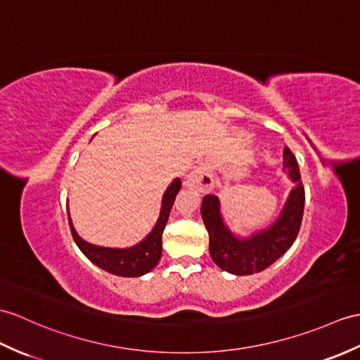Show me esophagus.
Returning a JSON list of instances; mask_svg holds the SVG:
<instances>
[{"label":"esophagus","instance_id":"1","mask_svg":"<svg viewBox=\"0 0 360 360\" xmlns=\"http://www.w3.org/2000/svg\"><path fill=\"white\" fill-rule=\"evenodd\" d=\"M187 186L196 188L200 193L212 191L214 187L213 162L208 160L200 162L196 169L190 173V176L187 178Z\"/></svg>","mask_w":360,"mask_h":360}]
</instances>
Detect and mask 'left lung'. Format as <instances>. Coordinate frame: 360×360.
Masks as SVG:
<instances>
[{"label":"left lung","instance_id":"1","mask_svg":"<svg viewBox=\"0 0 360 360\" xmlns=\"http://www.w3.org/2000/svg\"><path fill=\"white\" fill-rule=\"evenodd\" d=\"M283 170L295 182V188L290 191L278 221L245 239L236 238L225 227L218 196H204L200 214L210 236V256L219 269L238 276L259 273L278 261L293 245L304 216L305 190L297 161L288 147L283 148Z\"/></svg>","mask_w":360,"mask_h":360}]
</instances>
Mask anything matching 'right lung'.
Masks as SVG:
<instances>
[{"instance_id": "right-lung-1", "label": "right lung", "mask_w": 360, "mask_h": 360, "mask_svg": "<svg viewBox=\"0 0 360 360\" xmlns=\"http://www.w3.org/2000/svg\"><path fill=\"white\" fill-rule=\"evenodd\" d=\"M179 190L181 179L176 178L170 184L169 188L165 190V193L162 196L160 219H158L155 229L144 240H141L135 247L107 248L89 244V242L81 239L78 236V233L75 231L72 219L69 216L72 236L81 252L95 265H98L99 269L116 276H122V278H138V276L152 271L158 265V262H160L162 253V231L165 229L167 219H169L174 198H176ZM67 213H69V210H67Z\"/></svg>"}]
</instances>
